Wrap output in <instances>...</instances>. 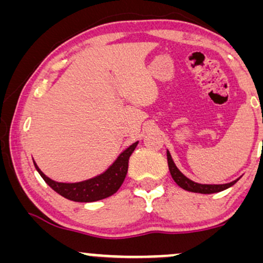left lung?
<instances>
[{
  "mask_svg": "<svg viewBox=\"0 0 263 263\" xmlns=\"http://www.w3.org/2000/svg\"><path fill=\"white\" fill-rule=\"evenodd\" d=\"M167 159H168V167H170L171 176L173 178V180L176 182L180 188L184 190H188V192L193 193H200V194H213V193H219L222 192V190L230 188V186L234 185L235 183L237 182L240 178L236 180H232L230 183L226 184H200L195 183L193 180H190L189 178H186L184 174L177 168V165L174 164L173 159H172V156L170 151H167Z\"/></svg>",
  "mask_w": 263,
  "mask_h": 263,
  "instance_id": "8db88e82",
  "label": "left lung"
}]
</instances>
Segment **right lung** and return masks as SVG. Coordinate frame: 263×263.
I'll return each mask as SVG.
<instances>
[{
	"label": "right lung",
	"instance_id": "1",
	"mask_svg": "<svg viewBox=\"0 0 263 263\" xmlns=\"http://www.w3.org/2000/svg\"><path fill=\"white\" fill-rule=\"evenodd\" d=\"M138 142L132 143L128 148H126L123 152L120 153L110 167L107 168L104 173L99 176L90 178V179L83 180V182L77 183H62L55 182V180L48 178L45 174L39 170V167L34 163L35 170L43 178L44 182L52 188L54 192L62 195L69 200L79 201V203H91V201H98L101 199L108 198L115 194L120 186L122 185L125 180L126 174L128 170V159L134 152Z\"/></svg>",
	"mask_w": 263,
	"mask_h": 263
}]
</instances>
